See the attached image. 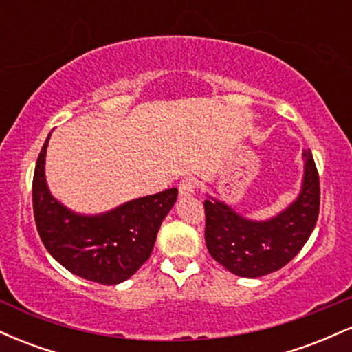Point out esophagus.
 Here are the masks:
<instances>
[{"instance_id": "1", "label": "esophagus", "mask_w": 352, "mask_h": 352, "mask_svg": "<svg viewBox=\"0 0 352 352\" xmlns=\"http://www.w3.org/2000/svg\"><path fill=\"white\" fill-rule=\"evenodd\" d=\"M179 193L180 197H192L193 193H195V180L190 179V177H187V179H184L180 182L179 185Z\"/></svg>"}]
</instances>
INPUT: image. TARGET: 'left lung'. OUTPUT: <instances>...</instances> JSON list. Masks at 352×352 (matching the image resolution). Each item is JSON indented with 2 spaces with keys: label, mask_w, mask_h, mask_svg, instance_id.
I'll return each mask as SVG.
<instances>
[{
  "label": "left lung",
  "mask_w": 352,
  "mask_h": 352,
  "mask_svg": "<svg viewBox=\"0 0 352 352\" xmlns=\"http://www.w3.org/2000/svg\"><path fill=\"white\" fill-rule=\"evenodd\" d=\"M301 188L276 215L246 218L225 201L207 195L205 243L213 260L241 278H260L283 268L300 253L319 213V177L313 153L302 151Z\"/></svg>",
  "instance_id": "obj_1"
}]
</instances>
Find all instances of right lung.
I'll list each match as a JSON object with an SVG mask.
<instances>
[{
	"instance_id": "add662e5",
	"label": "right lung",
	"mask_w": 352,
	"mask_h": 352,
	"mask_svg": "<svg viewBox=\"0 0 352 352\" xmlns=\"http://www.w3.org/2000/svg\"><path fill=\"white\" fill-rule=\"evenodd\" d=\"M47 135L33 179V208L38 233L51 256L76 276L119 285L151 256L164 218L177 201L179 190L129 200L107 212L86 215L60 204L46 182Z\"/></svg>"
}]
</instances>
